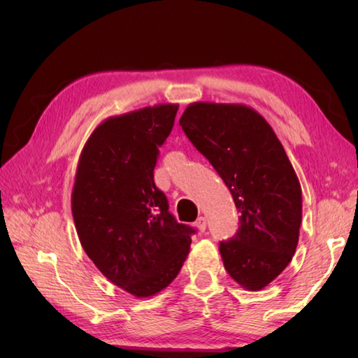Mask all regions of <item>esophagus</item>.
Masks as SVG:
<instances>
[{"label":"esophagus","mask_w":358,"mask_h":358,"mask_svg":"<svg viewBox=\"0 0 358 358\" xmlns=\"http://www.w3.org/2000/svg\"><path fill=\"white\" fill-rule=\"evenodd\" d=\"M194 226H196L199 232H205V229H207V220L203 216H199L196 222H194Z\"/></svg>","instance_id":"obj_1"}]
</instances>
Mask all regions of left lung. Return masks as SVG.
<instances>
[{"mask_svg": "<svg viewBox=\"0 0 358 358\" xmlns=\"http://www.w3.org/2000/svg\"><path fill=\"white\" fill-rule=\"evenodd\" d=\"M180 126L240 213L235 237L220 243L227 273L246 290H262L292 260L301 222V186L280 138L245 104L192 102Z\"/></svg>", "mask_w": 358, "mask_h": 358, "instance_id": "left-lung-1", "label": "left lung"}]
</instances>
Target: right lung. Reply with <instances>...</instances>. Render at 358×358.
Listing matches in <instances>:
<instances>
[{
	"mask_svg": "<svg viewBox=\"0 0 358 358\" xmlns=\"http://www.w3.org/2000/svg\"><path fill=\"white\" fill-rule=\"evenodd\" d=\"M178 104L108 117L78 157L71 208L87 256L115 286L137 299L166 289L183 266L194 229L169 213L155 185L159 148Z\"/></svg>",
	"mask_w": 358,
	"mask_h": 358,
	"instance_id": "1",
	"label": "right lung"
}]
</instances>
